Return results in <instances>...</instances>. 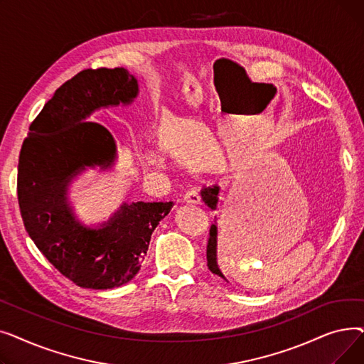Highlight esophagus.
<instances>
[{
	"label": "esophagus",
	"instance_id": "obj_1",
	"mask_svg": "<svg viewBox=\"0 0 364 364\" xmlns=\"http://www.w3.org/2000/svg\"><path fill=\"white\" fill-rule=\"evenodd\" d=\"M183 200L187 205H199L200 203V196H199V193L196 192V190H190V192H187L184 195Z\"/></svg>",
	"mask_w": 364,
	"mask_h": 364
}]
</instances>
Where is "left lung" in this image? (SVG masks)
Here are the masks:
<instances>
[{
	"instance_id": "left-lung-1",
	"label": "left lung",
	"mask_w": 364,
	"mask_h": 364,
	"mask_svg": "<svg viewBox=\"0 0 364 364\" xmlns=\"http://www.w3.org/2000/svg\"><path fill=\"white\" fill-rule=\"evenodd\" d=\"M202 200L205 202V205L215 211L218 208V202H220V186L214 184L211 187H205L202 188ZM217 245H218V227L217 223L211 225V230H209V240H208V247H206V261H208V269L211 270L214 274L220 276L221 279H224L225 282H228L224 274L221 273L220 267H218V261H217Z\"/></svg>"
}]
</instances>
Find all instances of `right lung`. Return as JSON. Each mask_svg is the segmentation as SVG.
I'll return each instance as SVG.
<instances>
[{"mask_svg": "<svg viewBox=\"0 0 364 364\" xmlns=\"http://www.w3.org/2000/svg\"><path fill=\"white\" fill-rule=\"evenodd\" d=\"M139 81L124 68L87 69L60 88L31 125L17 172V198L29 237L75 284L113 289L141 267L151 233L172 202H124L107 221L87 225L69 202L72 181L87 169H112L117 144L100 124L88 121L102 107L128 106Z\"/></svg>", "mask_w": 364, "mask_h": 364, "instance_id": "1", "label": "right lung"}]
</instances>
